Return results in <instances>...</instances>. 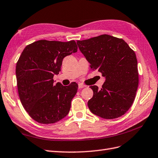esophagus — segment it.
Instances as JSON below:
<instances>
[{
  "label": "esophagus",
  "instance_id": "obj_1",
  "mask_svg": "<svg viewBox=\"0 0 158 158\" xmlns=\"http://www.w3.org/2000/svg\"><path fill=\"white\" fill-rule=\"evenodd\" d=\"M78 87H79V89H82V88H84V87H86V85H85L82 83H79Z\"/></svg>",
  "mask_w": 158,
  "mask_h": 158
}]
</instances>
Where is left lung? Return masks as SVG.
Here are the masks:
<instances>
[{
	"label": "left lung",
	"instance_id": "left-lung-1",
	"mask_svg": "<svg viewBox=\"0 0 158 158\" xmlns=\"http://www.w3.org/2000/svg\"><path fill=\"white\" fill-rule=\"evenodd\" d=\"M80 51L105 77L101 89L91 86L93 96L88 101L92 113L105 119L118 118L133 104L138 87L137 59L124 40L108 34L77 40Z\"/></svg>",
	"mask_w": 158,
	"mask_h": 158
}]
</instances>
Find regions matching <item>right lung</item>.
Listing matches in <instances>:
<instances>
[{
    "label": "right lung",
    "instance_id": "add662e5",
    "mask_svg": "<svg viewBox=\"0 0 158 158\" xmlns=\"http://www.w3.org/2000/svg\"><path fill=\"white\" fill-rule=\"evenodd\" d=\"M77 52L74 40L67 42L42 40L28 45L16 63L18 92L22 105L31 118L53 124L68 114L78 85L54 84L64 58Z\"/></svg>",
    "mask_w": 158,
    "mask_h": 158
}]
</instances>
